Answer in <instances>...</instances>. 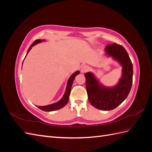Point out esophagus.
I'll use <instances>...</instances> for the list:
<instances>
[{
    "label": "esophagus",
    "mask_w": 152,
    "mask_h": 152,
    "mask_svg": "<svg viewBox=\"0 0 152 152\" xmlns=\"http://www.w3.org/2000/svg\"><path fill=\"white\" fill-rule=\"evenodd\" d=\"M89 66L87 65H83L81 66V72L82 73H85L89 70Z\"/></svg>",
    "instance_id": "esophagus-1"
}]
</instances>
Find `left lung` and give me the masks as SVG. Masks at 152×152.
<instances>
[{
  "instance_id": "obj_1",
  "label": "left lung",
  "mask_w": 152,
  "mask_h": 152,
  "mask_svg": "<svg viewBox=\"0 0 152 152\" xmlns=\"http://www.w3.org/2000/svg\"><path fill=\"white\" fill-rule=\"evenodd\" d=\"M106 54L122 66V77L113 87H105L91 72L85 73L86 90L90 103L101 110L107 111L117 108L126 99L132 84L133 68L131 59L121 45L109 44L104 49Z\"/></svg>"
}]
</instances>
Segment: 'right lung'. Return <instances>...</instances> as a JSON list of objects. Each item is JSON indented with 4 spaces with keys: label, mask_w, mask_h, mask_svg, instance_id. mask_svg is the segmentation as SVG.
Here are the masks:
<instances>
[{
    "label": "right lung",
    "mask_w": 152,
    "mask_h": 152,
    "mask_svg": "<svg viewBox=\"0 0 152 152\" xmlns=\"http://www.w3.org/2000/svg\"><path fill=\"white\" fill-rule=\"evenodd\" d=\"M44 41H45V40H41V39L35 40L34 42V43L32 44L30 46V48L28 50V51H27L26 55H27V54L29 53V51H30L32 47L34 46L35 45L39 43L44 42ZM79 73H80L79 71H76L75 72L73 73V74L70 76V78H69V79L67 82V85H66V87L65 93V94H64L63 96L60 100L58 101V102L53 103V104H48V105H46V106H37V107L39 109L42 110H43V111H45V112L55 111V110L61 109V108L65 107V106L68 102L69 96H70V91H71V88H72L73 82V80H74L75 76H77L78 74H79Z\"/></svg>",
    "instance_id": "1"
}]
</instances>
